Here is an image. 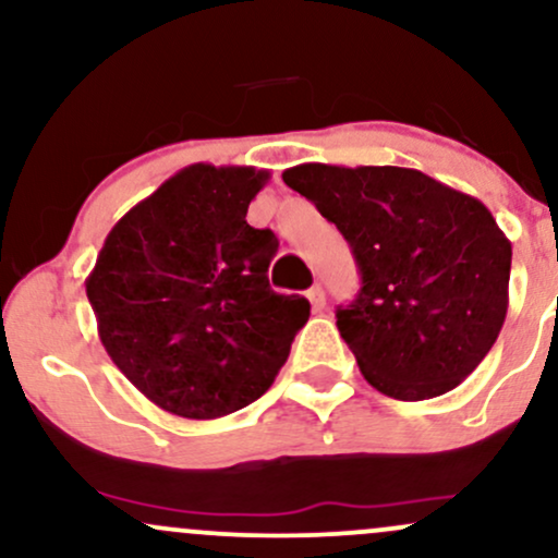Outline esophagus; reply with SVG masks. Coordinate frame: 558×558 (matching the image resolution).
<instances>
[{
  "mask_svg": "<svg viewBox=\"0 0 558 558\" xmlns=\"http://www.w3.org/2000/svg\"><path fill=\"white\" fill-rule=\"evenodd\" d=\"M306 299L312 301V306H315V310H323V306H325V291H323V286H312L310 291H306Z\"/></svg>",
  "mask_w": 558,
  "mask_h": 558,
  "instance_id": "34e87169",
  "label": "esophagus"
}]
</instances>
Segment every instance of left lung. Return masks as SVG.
Here are the masks:
<instances>
[{
	"label": "left lung",
	"mask_w": 558,
	"mask_h": 558,
	"mask_svg": "<svg viewBox=\"0 0 558 558\" xmlns=\"http://www.w3.org/2000/svg\"><path fill=\"white\" fill-rule=\"evenodd\" d=\"M349 241L362 288L338 306L364 380L399 401L444 396L496 343L511 243L483 202L409 168L306 162L283 172Z\"/></svg>",
	"instance_id": "8db88e82"
}]
</instances>
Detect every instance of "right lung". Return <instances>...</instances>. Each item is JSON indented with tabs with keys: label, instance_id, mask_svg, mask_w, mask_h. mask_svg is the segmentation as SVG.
Segmentation results:
<instances>
[{
	"label": "right lung",
	"instance_id": "add662e5",
	"mask_svg": "<svg viewBox=\"0 0 558 558\" xmlns=\"http://www.w3.org/2000/svg\"><path fill=\"white\" fill-rule=\"evenodd\" d=\"M267 181V170L189 165L120 217L86 278L110 360L178 417L257 401L310 319V301L270 288L275 233L246 222Z\"/></svg>",
	"mask_w": 558,
	"mask_h": 558
}]
</instances>
